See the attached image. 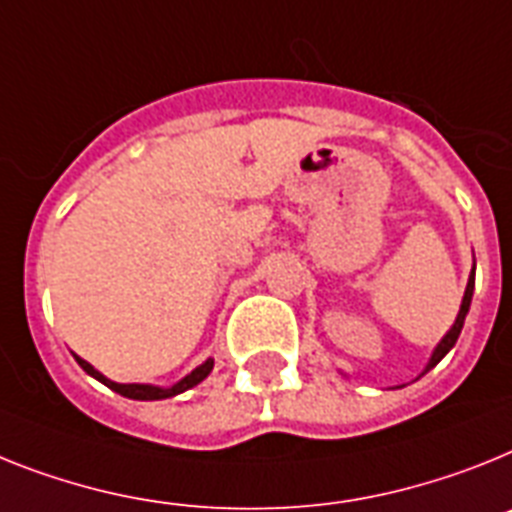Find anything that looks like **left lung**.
I'll use <instances>...</instances> for the list:
<instances>
[{
    "label": "left lung",
    "instance_id": "obj_1",
    "mask_svg": "<svg viewBox=\"0 0 512 512\" xmlns=\"http://www.w3.org/2000/svg\"><path fill=\"white\" fill-rule=\"evenodd\" d=\"M471 296H474V270H471V278H468L466 294H463L461 312H458V317H455L453 328L448 330V336L442 338L440 346H437V349H435V354H432V359H429V364H427V369H424V372H429V369L435 367V364L440 362L442 356L448 354V351L455 346V341H458V336H461V328H463V320H466V315H468V307H471Z\"/></svg>",
    "mask_w": 512,
    "mask_h": 512
}]
</instances>
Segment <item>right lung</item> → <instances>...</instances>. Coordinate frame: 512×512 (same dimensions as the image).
<instances>
[{
	"mask_svg": "<svg viewBox=\"0 0 512 512\" xmlns=\"http://www.w3.org/2000/svg\"><path fill=\"white\" fill-rule=\"evenodd\" d=\"M77 364L88 372L90 377H96L98 382H103L106 388H111L114 393L124 395V398H132V401H161V398H171V395H179L184 393V390L195 388L197 382H203L205 377L210 375V369H213V359H208L205 364H200V367L195 369V372H190V375L184 377V380H179L176 385H171V388H153V385H122V382H111L106 380V377L98 372V369L90 367L85 359H80V356H75Z\"/></svg>",
	"mask_w": 512,
	"mask_h": 512,
	"instance_id": "obj_1",
	"label": "right lung"
}]
</instances>
